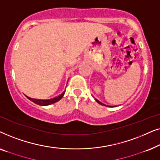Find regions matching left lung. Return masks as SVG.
<instances>
[{"mask_svg": "<svg viewBox=\"0 0 160 160\" xmlns=\"http://www.w3.org/2000/svg\"><path fill=\"white\" fill-rule=\"evenodd\" d=\"M95 100H96V101H97V102H98V103H99V104H100V105H102V106H106V105H105V104H103V103H102V102H100V101H99V100H97V99H95Z\"/></svg>", "mask_w": 160, "mask_h": 160, "instance_id": "8db88e82", "label": "left lung"}]
</instances>
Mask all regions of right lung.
<instances>
[{"label":"right lung","instance_id":"right-lung-1","mask_svg":"<svg viewBox=\"0 0 160 160\" xmlns=\"http://www.w3.org/2000/svg\"><path fill=\"white\" fill-rule=\"evenodd\" d=\"M65 91L63 92L61 95L58 96V97H55V98H52V99H49V100H38V99H34V98H30L29 97H28V99L33 102L34 103L38 104V105H39V106H49V105L53 104V103H54V102L59 101V100H60L61 98L63 97V95H64V94H65Z\"/></svg>","mask_w":160,"mask_h":160}]
</instances>
